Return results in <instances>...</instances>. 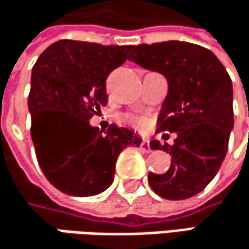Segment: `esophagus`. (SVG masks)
I'll return each instance as SVG.
<instances>
[{"instance_id":"obj_1","label":"esophagus","mask_w":249,"mask_h":249,"mask_svg":"<svg viewBox=\"0 0 249 249\" xmlns=\"http://www.w3.org/2000/svg\"><path fill=\"white\" fill-rule=\"evenodd\" d=\"M140 150H142V152H144V153H149V152H152L149 140H142V143H140Z\"/></svg>"}]
</instances>
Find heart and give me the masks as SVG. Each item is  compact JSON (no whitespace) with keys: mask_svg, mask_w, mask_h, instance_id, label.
<instances>
[{"mask_svg":"<svg viewBox=\"0 0 249 249\" xmlns=\"http://www.w3.org/2000/svg\"><path fill=\"white\" fill-rule=\"evenodd\" d=\"M127 122L132 123V124H135V126H138V127H143L146 124L144 119H142V117H129Z\"/></svg>","mask_w":249,"mask_h":249,"instance_id":"b5f03b06","label":"heart"}]
</instances>
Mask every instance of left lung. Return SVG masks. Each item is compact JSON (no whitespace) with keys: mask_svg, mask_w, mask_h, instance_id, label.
Masks as SVG:
<instances>
[{"mask_svg":"<svg viewBox=\"0 0 249 249\" xmlns=\"http://www.w3.org/2000/svg\"><path fill=\"white\" fill-rule=\"evenodd\" d=\"M130 60L168 78L169 90L159 114V132L176 133L173 146L152 140L153 150L169 152L166 173H149L150 188L162 198L195 196L218 173L233 127L232 81L216 55L183 41L133 47Z\"/></svg>","mask_w":249,"mask_h":249,"instance_id":"left-lung-1","label":"left lung"}]
</instances>
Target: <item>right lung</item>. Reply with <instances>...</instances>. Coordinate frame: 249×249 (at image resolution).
<instances>
[{
  "mask_svg": "<svg viewBox=\"0 0 249 249\" xmlns=\"http://www.w3.org/2000/svg\"><path fill=\"white\" fill-rule=\"evenodd\" d=\"M133 46L60 40L46 48L31 73V139L48 182L71 196L106 191L126 146L142 143L132 130L110 124L102 133L90 119L107 105L106 80Z\"/></svg>",
  "mask_w": 249,
  "mask_h": 249,
  "instance_id": "obj_1",
  "label": "right lung"
}]
</instances>
